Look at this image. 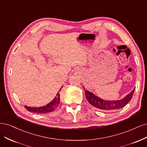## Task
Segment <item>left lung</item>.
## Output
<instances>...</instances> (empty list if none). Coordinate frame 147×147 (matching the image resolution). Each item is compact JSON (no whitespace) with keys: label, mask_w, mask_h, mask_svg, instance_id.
I'll return each mask as SVG.
<instances>
[{"label":"left lung","mask_w":147,"mask_h":147,"mask_svg":"<svg viewBox=\"0 0 147 147\" xmlns=\"http://www.w3.org/2000/svg\"><path fill=\"white\" fill-rule=\"evenodd\" d=\"M84 91L85 92L84 94L86 96V99L93 107L100 110H113L123 108L131 100L134 94L135 88L124 98L118 100H105L99 98L90 91L85 90V88H84Z\"/></svg>","instance_id":"8db88e82"}]
</instances>
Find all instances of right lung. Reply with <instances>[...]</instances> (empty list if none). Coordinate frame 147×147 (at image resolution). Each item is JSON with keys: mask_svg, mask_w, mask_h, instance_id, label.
Instances as JSON below:
<instances>
[{"mask_svg": "<svg viewBox=\"0 0 147 147\" xmlns=\"http://www.w3.org/2000/svg\"><path fill=\"white\" fill-rule=\"evenodd\" d=\"M59 95L60 94L57 92V94H56V96L55 97L54 99H53L51 102H50L48 104L45 106L40 107H30L25 106V108L28 111H29V112H32L34 113H47L51 112L57 107V105H58L59 104L60 102Z\"/></svg>", "mask_w": 147, "mask_h": 147, "instance_id": "obj_1", "label": "right lung"}]
</instances>
